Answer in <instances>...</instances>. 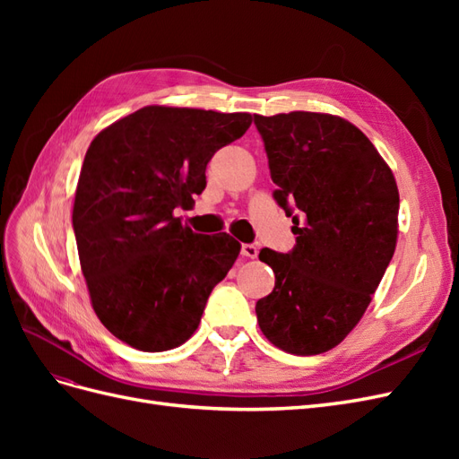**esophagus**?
Wrapping results in <instances>:
<instances>
[{
    "label": "esophagus",
    "mask_w": 459,
    "mask_h": 459,
    "mask_svg": "<svg viewBox=\"0 0 459 459\" xmlns=\"http://www.w3.org/2000/svg\"><path fill=\"white\" fill-rule=\"evenodd\" d=\"M241 255L245 258H256L258 256V247L255 243H243L241 245Z\"/></svg>",
    "instance_id": "esophagus-1"
}]
</instances>
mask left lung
Here are the masks:
<instances>
[{"mask_svg": "<svg viewBox=\"0 0 459 459\" xmlns=\"http://www.w3.org/2000/svg\"><path fill=\"white\" fill-rule=\"evenodd\" d=\"M275 184L293 218L289 253L262 248L275 287L256 302L266 339L289 354L327 352L362 319L396 248L393 170L354 124L295 110L255 115Z\"/></svg>", "mask_w": 459, "mask_h": 459, "instance_id": "obj_1", "label": "left lung"}]
</instances>
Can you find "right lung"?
Segmentation results:
<instances>
[{"label": "right lung", "mask_w": 459, "mask_h": 459, "mask_svg": "<svg viewBox=\"0 0 459 459\" xmlns=\"http://www.w3.org/2000/svg\"><path fill=\"white\" fill-rule=\"evenodd\" d=\"M248 113L143 107L95 135L78 178L73 226L91 307L143 352L184 344L241 245L174 216L206 187L214 152L251 126Z\"/></svg>", "instance_id": "add662e5"}]
</instances>
